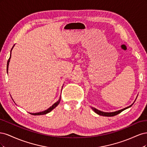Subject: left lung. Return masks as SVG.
<instances>
[{"instance_id": "obj_1", "label": "left lung", "mask_w": 147, "mask_h": 147, "mask_svg": "<svg viewBox=\"0 0 147 147\" xmlns=\"http://www.w3.org/2000/svg\"><path fill=\"white\" fill-rule=\"evenodd\" d=\"M132 105V104L130 106L127 107L126 108H124L122 110H118V111H117V112H110V113H108V112H101V111L100 110H98L97 109L94 108V107H92V109L94 111V112H96L97 114H98L99 115H101V116H104V117H113V116H115V115H117L119 113H120L121 112H122L123 110H126L128 108H129L130 107H131Z\"/></svg>"}]
</instances>
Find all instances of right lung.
Here are the masks:
<instances>
[{
  "instance_id": "right-lung-1",
  "label": "right lung",
  "mask_w": 147,
  "mask_h": 147,
  "mask_svg": "<svg viewBox=\"0 0 147 147\" xmlns=\"http://www.w3.org/2000/svg\"><path fill=\"white\" fill-rule=\"evenodd\" d=\"M14 46H15V45H14ZM14 46L13 47V48L14 47ZM13 48H11V50H12V49H13ZM11 54H10V58L8 59V62H7V72H8V65H9V62H10V58H11ZM60 101H61V97H60V98H59V99L58 100V101H57L56 103H55L54 104H53L51 107H50V108L49 109H48L47 110H45V111H43V112H39V113H30L31 115H45V114H47V113H49V112H50L52 110H53L59 104V102H60Z\"/></svg>"
}]
</instances>
